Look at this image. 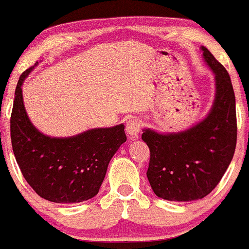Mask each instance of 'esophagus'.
<instances>
[{
  "label": "esophagus",
  "mask_w": 249,
  "mask_h": 249,
  "mask_svg": "<svg viewBox=\"0 0 249 249\" xmlns=\"http://www.w3.org/2000/svg\"><path fill=\"white\" fill-rule=\"evenodd\" d=\"M142 121L138 119H130L125 124V132L129 138H138L140 130H142Z\"/></svg>",
  "instance_id": "esophagus-1"
}]
</instances>
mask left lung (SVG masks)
I'll return each instance as SVG.
<instances>
[{
  "label": "left lung",
  "mask_w": 249,
  "mask_h": 249,
  "mask_svg": "<svg viewBox=\"0 0 249 249\" xmlns=\"http://www.w3.org/2000/svg\"><path fill=\"white\" fill-rule=\"evenodd\" d=\"M201 49L216 75V99L209 116L182 133L145 129L142 137L150 148L148 182L156 196L165 200H198L211 193L236 147V107L229 73L209 49Z\"/></svg>",
  "instance_id": "obj_1"
}]
</instances>
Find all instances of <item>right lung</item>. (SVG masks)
Listing matches in <instances>:
<instances>
[{
	"instance_id": "1",
	"label": "right lung",
	"mask_w": 249,
	"mask_h": 249,
	"mask_svg": "<svg viewBox=\"0 0 249 249\" xmlns=\"http://www.w3.org/2000/svg\"><path fill=\"white\" fill-rule=\"evenodd\" d=\"M30 71L20 75L10 115L12 147L22 176L45 200H89L99 192L107 164L127 140L124 124L65 139L43 135L30 122L22 102L21 85Z\"/></svg>"
}]
</instances>
